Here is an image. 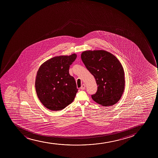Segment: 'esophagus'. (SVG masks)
<instances>
[{
    "mask_svg": "<svg viewBox=\"0 0 158 158\" xmlns=\"http://www.w3.org/2000/svg\"><path fill=\"white\" fill-rule=\"evenodd\" d=\"M80 89H81V90H85V84H83V85H81V88H80Z\"/></svg>",
    "mask_w": 158,
    "mask_h": 158,
    "instance_id": "34e87169",
    "label": "esophagus"
}]
</instances>
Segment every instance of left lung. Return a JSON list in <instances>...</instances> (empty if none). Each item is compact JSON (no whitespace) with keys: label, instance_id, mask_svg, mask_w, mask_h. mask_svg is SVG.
<instances>
[{"label":"left lung","instance_id":"8db88e82","mask_svg":"<svg viewBox=\"0 0 158 158\" xmlns=\"http://www.w3.org/2000/svg\"><path fill=\"white\" fill-rule=\"evenodd\" d=\"M81 58L98 85L92 99L103 106L115 105L123 96L125 86L124 70L119 60L103 50H86Z\"/></svg>","mask_w":158,"mask_h":158}]
</instances>
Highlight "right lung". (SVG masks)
I'll return each mask as SVG.
<instances>
[{"label": "right lung", "instance_id": "obj_1", "mask_svg": "<svg viewBox=\"0 0 158 158\" xmlns=\"http://www.w3.org/2000/svg\"><path fill=\"white\" fill-rule=\"evenodd\" d=\"M76 58L75 53L56 56L39 67L35 79V90L39 100L46 108L52 111L62 110L73 101L78 89L69 69Z\"/></svg>", "mask_w": 158, "mask_h": 158}]
</instances>
